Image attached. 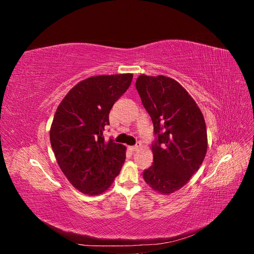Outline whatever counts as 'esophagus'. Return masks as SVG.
<instances>
[{"instance_id": "34e87169", "label": "esophagus", "mask_w": 254, "mask_h": 254, "mask_svg": "<svg viewBox=\"0 0 254 254\" xmlns=\"http://www.w3.org/2000/svg\"><path fill=\"white\" fill-rule=\"evenodd\" d=\"M141 147H142V144L140 142H137L134 146H131V147H130V150H131V151H136L137 149H140Z\"/></svg>"}]
</instances>
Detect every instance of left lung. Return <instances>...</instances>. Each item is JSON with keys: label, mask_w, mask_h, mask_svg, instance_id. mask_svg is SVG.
<instances>
[{"label": "left lung", "mask_w": 254, "mask_h": 254, "mask_svg": "<svg viewBox=\"0 0 254 254\" xmlns=\"http://www.w3.org/2000/svg\"><path fill=\"white\" fill-rule=\"evenodd\" d=\"M135 88L155 133L153 162L143 178L153 190L172 194L186 186L203 162L207 148L203 115L188 91L166 76L140 75Z\"/></svg>", "instance_id": "left-lung-1"}]
</instances>
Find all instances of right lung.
<instances>
[{"label":"right lung","instance_id":"add662e5","mask_svg":"<svg viewBox=\"0 0 254 254\" xmlns=\"http://www.w3.org/2000/svg\"><path fill=\"white\" fill-rule=\"evenodd\" d=\"M132 74L99 75L78 82L58 106L50 130L59 167L72 186L87 195L108 189L126 159V147L105 141L114 103L125 93Z\"/></svg>","mask_w":254,"mask_h":254}]
</instances>
